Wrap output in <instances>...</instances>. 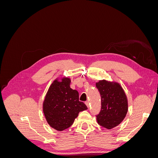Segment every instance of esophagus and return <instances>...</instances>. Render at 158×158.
<instances>
[{
  "label": "esophagus",
  "mask_w": 158,
  "mask_h": 158,
  "mask_svg": "<svg viewBox=\"0 0 158 158\" xmlns=\"http://www.w3.org/2000/svg\"><path fill=\"white\" fill-rule=\"evenodd\" d=\"M85 105H86L88 107H89V101L85 102Z\"/></svg>",
  "instance_id": "obj_1"
}]
</instances>
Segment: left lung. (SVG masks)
Here are the masks:
<instances>
[{
	"label": "left lung",
	"mask_w": 158,
	"mask_h": 158,
	"mask_svg": "<svg viewBox=\"0 0 158 158\" xmlns=\"http://www.w3.org/2000/svg\"><path fill=\"white\" fill-rule=\"evenodd\" d=\"M101 95V110L96 115L99 125L111 129L118 125L128 111L127 96L120 85L106 80L96 83Z\"/></svg>",
	"instance_id": "8db88e82"
}]
</instances>
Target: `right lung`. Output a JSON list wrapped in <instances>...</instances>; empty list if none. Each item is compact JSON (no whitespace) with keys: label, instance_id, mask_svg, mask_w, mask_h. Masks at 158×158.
Wrapping results in <instances>:
<instances>
[{"label":"right lung","instance_id":"obj_1","mask_svg":"<svg viewBox=\"0 0 158 158\" xmlns=\"http://www.w3.org/2000/svg\"><path fill=\"white\" fill-rule=\"evenodd\" d=\"M70 80H55L47 92L44 102V113L49 125L59 131L73 125L80 111L88 109L79 101L78 91L70 87Z\"/></svg>","mask_w":158,"mask_h":158}]
</instances>
